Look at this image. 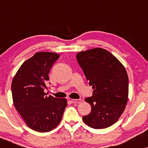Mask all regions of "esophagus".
<instances>
[{
  "label": "esophagus",
  "instance_id": "34e87169",
  "mask_svg": "<svg viewBox=\"0 0 148 148\" xmlns=\"http://www.w3.org/2000/svg\"><path fill=\"white\" fill-rule=\"evenodd\" d=\"M71 101V102L73 103V104H79V103L82 102V100H81V99H72Z\"/></svg>",
  "mask_w": 148,
  "mask_h": 148
}]
</instances>
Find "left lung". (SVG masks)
I'll list each match as a JSON object with an SVG mask.
<instances>
[{
  "label": "left lung",
  "instance_id": "left-lung-1",
  "mask_svg": "<svg viewBox=\"0 0 148 148\" xmlns=\"http://www.w3.org/2000/svg\"><path fill=\"white\" fill-rule=\"evenodd\" d=\"M76 58L94 90L92 96L86 98L92 111L83 116V120L92 128H107L118 121L127 105L129 79L126 70L114 55L103 48L80 52Z\"/></svg>",
  "mask_w": 148,
  "mask_h": 148
}]
</instances>
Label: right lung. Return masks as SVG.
Returning a JSON list of instances; mask_svg holds the SVG:
<instances>
[{
    "instance_id": "right-lung-1",
    "label": "right lung",
    "mask_w": 148,
    "mask_h": 148,
    "mask_svg": "<svg viewBox=\"0 0 148 148\" xmlns=\"http://www.w3.org/2000/svg\"><path fill=\"white\" fill-rule=\"evenodd\" d=\"M59 56L53 52H37L22 64L12 82L16 110L27 126L38 132H48L55 128L66 107L65 98L48 97L44 92L48 90L50 68Z\"/></svg>"
}]
</instances>
